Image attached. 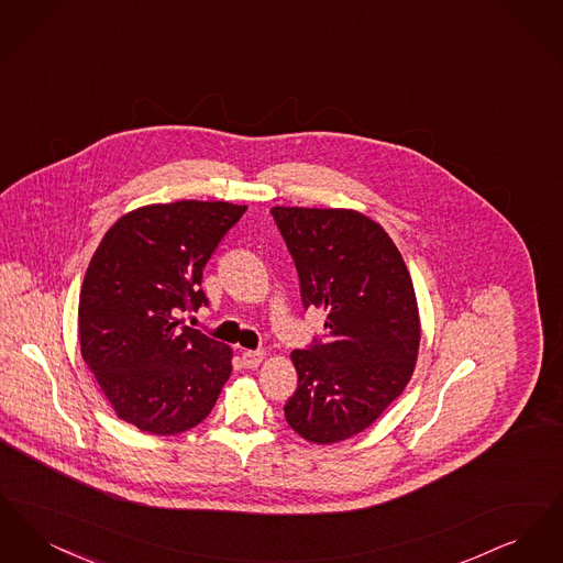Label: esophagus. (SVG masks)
Returning <instances> with one entry per match:
<instances>
[{
  "label": "esophagus",
  "mask_w": 563,
  "mask_h": 563,
  "mask_svg": "<svg viewBox=\"0 0 563 563\" xmlns=\"http://www.w3.org/2000/svg\"><path fill=\"white\" fill-rule=\"evenodd\" d=\"M264 356H266L264 350H246V352H242V363L246 369H255V367H260Z\"/></svg>",
  "instance_id": "34e87169"
}]
</instances>
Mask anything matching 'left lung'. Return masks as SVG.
<instances>
[{
  "label": "left lung",
  "mask_w": 563,
  "mask_h": 563,
  "mask_svg": "<svg viewBox=\"0 0 563 563\" xmlns=\"http://www.w3.org/2000/svg\"><path fill=\"white\" fill-rule=\"evenodd\" d=\"M294 257L301 303L327 312L322 340L294 350L287 424L338 443L372 427L413 374L420 319L399 249L379 223L346 209L274 207Z\"/></svg>",
  "instance_id": "1"
}]
</instances>
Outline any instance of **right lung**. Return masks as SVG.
Instances as JSON below:
<instances>
[{"instance_id": "right-lung-1", "label": "right lung", "mask_w": 563, "mask_h": 563, "mask_svg": "<svg viewBox=\"0 0 563 563\" xmlns=\"http://www.w3.org/2000/svg\"><path fill=\"white\" fill-rule=\"evenodd\" d=\"M246 207L181 200L120 217L86 269L81 358L118 418L152 434L200 424L232 374V350L179 319L209 299L202 269Z\"/></svg>"}]
</instances>
